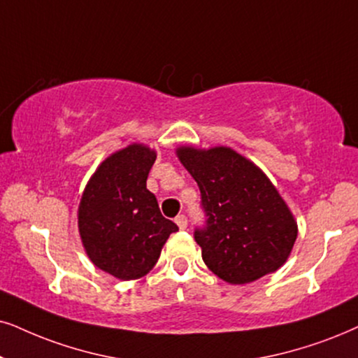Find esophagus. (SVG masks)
Wrapping results in <instances>:
<instances>
[{
  "label": "esophagus",
  "mask_w": 358,
  "mask_h": 358,
  "mask_svg": "<svg viewBox=\"0 0 358 358\" xmlns=\"http://www.w3.org/2000/svg\"><path fill=\"white\" fill-rule=\"evenodd\" d=\"M175 223L178 224V228H180V229H187V226H188V220H187V216H185V215L176 216Z\"/></svg>",
  "instance_id": "34e87169"
}]
</instances>
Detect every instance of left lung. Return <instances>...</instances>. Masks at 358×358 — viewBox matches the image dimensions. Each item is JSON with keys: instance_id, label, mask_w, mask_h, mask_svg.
<instances>
[{"instance_id": "left-lung-1", "label": "left lung", "mask_w": 358, "mask_h": 358, "mask_svg": "<svg viewBox=\"0 0 358 358\" xmlns=\"http://www.w3.org/2000/svg\"><path fill=\"white\" fill-rule=\"evenodd\" d=\"M176 157L201 192L206 228L194 231L213 274L248 284L278 271L291 256L297 221L256 164L231 147H176Z\"/></svg>"}]
</instances>
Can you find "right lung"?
<instances>
[{
  "label": "right lung",
  "instance_id": "add662e5",
  "mask_svg": "<svg viewBox=\"0 0 358 358\" xmlns=\"http://www.w3.org/2000/svg\"><path fill=\"white\" fill-rule=\"evenodd\" d=\"M155 158L157 152L145 143L120 148L97 166L80 196L78 226L85 255L120 280L150 273L166 239L178 231L147 189Z\"/></svg>",
  "mask_w": 358,
  "mask_h": 358
}]
</instances>
